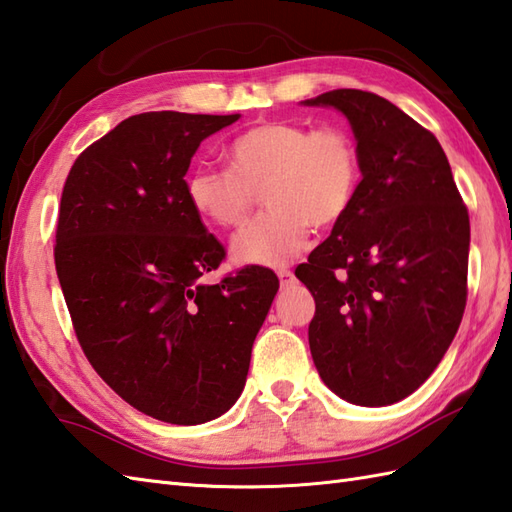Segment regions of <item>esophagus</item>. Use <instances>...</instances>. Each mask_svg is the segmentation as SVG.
<instances>
[{
    "instance_id": "esophagus-1",
    "label": "esophagus",
    "mask_w": 512,
    "mask_h": 512,
    "mask_svg": "<svg viewBox=\"0 0 512 512\" xmlns=\"http://www.w3.org/2000/svg\"><path fill=\"white\" fill-rule=\"evenodd\" d=\"M277 277H279V284L284 286V288H288V286L295 284V273H292V270H288V268H281V270H277Z\"/></svg>"
}]
</instances>
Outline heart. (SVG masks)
I'll return each mask as SVG.
<instances>
[{
	"label": "heart",
	"instance_id": "heart-1",
	"mask_svg": "<svg viewBox=\"0 0 512 512\" xmlns=\"http://www.w3.org/2000/svg\"><path fill=\"white\" fill-rule=\"evenodd\" d=\"M226 158L228 169H191L184 193L204 222L237 228L262 191L268 211L233 239L239 264H288L306 246L310 226L325 231L345 220L361 184L356 140L336 125L264 121L235 136Z\"/></svg>",
	"mask_w": 512,
	"mask_h": 512
}]
</instances>
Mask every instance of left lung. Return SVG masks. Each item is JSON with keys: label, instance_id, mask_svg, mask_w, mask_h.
<instances>
[{"label": "left lung", "instance_id": "8db88e82", "mask_svg": "<svg viewBox=\"0 0 512 512\" xmlns=\"http://www.w3.org/2000/svg\"><path fill=\"white\" fill-rule=\"evenodd\" d=\"M363 180L345 220L295 275L317 310L312 361L336 396L383 407L413 394L449 350L466 308L471 224L438 138L383 96L332 90Z\"/></svg>", "mask_w": 512, "mask_h": 512}]
</instances>
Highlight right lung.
<instances>
[{"mask_svg":"<svg viewBox=\"0 0 512 512\" xmlns=\"http://www.w3.org/2000/svg\"><path fill=\"white\" fill-rule=\"evenodd\" d=\"M239 114L145 112L96 140L65 180L54 266L83 354L134 409L202 424L235 405L279 279L246 266L209 286L226 250L184 176Z\"/></svg>","mask_w":512,"mask_h":512,"instance_id":"add662e5","label":"right lung"}]
</instances>
